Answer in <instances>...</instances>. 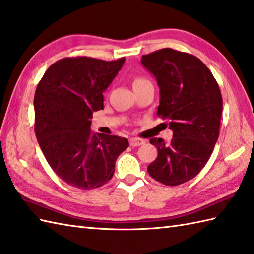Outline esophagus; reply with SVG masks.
<instances>
[{"label": "esophagus", "mask_w": 254, "mask_h": 254, "mask_svg": "<svg viewBox=\"0 0 254 254\" xmlns=\"http://www.w3.org/2000/svg\"><path fill=\"white\" fill-rule=\"evenodd\" d=\"M145 144V141L142 138H137V137H132L130 138V145L133 147H136V146H141V145Z\"/></svg>", "instance_id": "1"}]
</instances>
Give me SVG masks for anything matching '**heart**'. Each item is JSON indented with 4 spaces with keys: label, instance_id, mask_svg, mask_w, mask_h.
<instances>
[{
    "label": "heart",
    "instance_id": "b5f03b06",
    "mask_svg": "<svg viewBox=\"0 0 254 254\" xmlns=\"http://www.w3.org/2000/svg\"><path fill=\"white\" fill-rule=\"evenodd\" d=\"M144 82H147V79H146V78H142V77H138V78H136L135 80H134V83H133V85H136V84H141V83H144Z\"/></svg>",
    "mask_w": 254,
    "mask_h": 254
}]
</instances>
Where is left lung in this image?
<instances>
[{
	"instance_id": "obj_1",
	"label": "left lung",
	"mask_w": 254,
	"mask_h": 254,
	"mask_svg": "<svg viewBox=\"0 0 254 254\" xmlns=\"http://www.w3.org/2000/svg\"><path fill=\"white\" fill-rule=\"evenodd\" d=\"M142 64L157 79V116L168 122L170 142L149 139L158 150L149 176L166 186L193 179L206 165L219 135L223 98L208 67L198 58L165 48L143 56Z\"/></svg>"
}]
</instances>
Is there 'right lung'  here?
<instances>
[{
  "mask_svg": "<svg viewBox=\"0 0 254 254\" xmlns=\"http://www.w3.org/2000/svg\"><path fill=\"white\" fill-rule=\"evenodd\" d=\"M126 58L88 57L53 63L38 83L35 133L52 170L67 185L91 190L109 181L115 164L128 147L126 137L90 130L93 112L104 109V95Z\"/></svg>",
  "mask_w": 254,
  "mask_h": 254,
  "instance_id": "obj_1",
  "label": "right lung"
}]
</instances>
